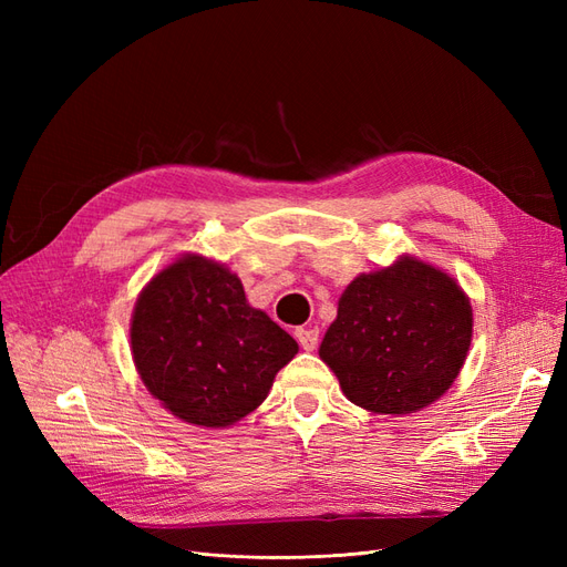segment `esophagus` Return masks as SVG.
Here are the masks:
<instances>
[{"mask_svg":"<svg viewBox=\"0 0 567 567\" xmlns=\"http://www.w3.org/2000/svg\"><path fill=\"white\" fill-rule=\"evenodd\" d=\"M296 338H298L302 350H315L319 342V331L317 329H296Z\"/></svg>","mask_w":567,"mask_h":567,"instance_id":"obj_1","label":"esophagus"}]
</instances>
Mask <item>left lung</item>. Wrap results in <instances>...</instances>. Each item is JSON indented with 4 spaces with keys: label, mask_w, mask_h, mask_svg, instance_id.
<instances>
[{
    "label": "left lung",
    "mask_w": 567,
    "mask_h": 567,
    "mask_svg": "<svg viewBox=\"0 0 567 567\" xmlns=\"http://www.w3.org/2000/svg\"><path fill=\"white\" fill-rule=\"evenodd\" d=\"M471 336L473 310L461 286L404 255L346 288L319 357L352 404L373 414H414L450 390Z\"/></svg>",
    "instance_id": "left-lung-1"
}]
</instances>
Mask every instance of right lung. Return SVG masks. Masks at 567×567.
<instances>
[{"label": "right lung", "instance_id": "add662e5", "mask_svg": "<svg viewBox=\"0 0 567 567\" xmlns=\"http://www.w3.org/2000/svg\"><path fill=\"white\" fill-rule=\"evenodd\" d=\"M130 342L153 398L203 427L248 416L298 354V342L248 305L236 274L200 255L179 257L146 284Z\"/></svg>", "mask_w": 567, "mask_h": 567}]
</instances>
